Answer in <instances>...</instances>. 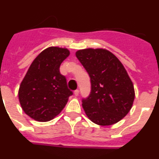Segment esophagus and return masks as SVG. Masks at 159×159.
Here are the masks:
<instances>
[{
	"mask_svg": "<svg viewBox=\"0 0 159 159\" xmlns=\"http://www.w3.org/2000/svg\"><path fill=\"white\" fill-rule=\"evenodd\" d=\"M78 94H79V90H76L75 91H74V95H75V96H78Z\"/></svg>",
	"mask_w": 159,
	"mask_h": 159,
	"instance_id": "obj_1",
	"label": "esophagus"
}]
</instances>
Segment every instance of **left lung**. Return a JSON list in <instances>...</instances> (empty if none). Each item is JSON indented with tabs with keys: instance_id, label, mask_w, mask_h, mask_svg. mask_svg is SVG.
Returning a JSON list of instances; mask_svg holds the SVG:
<instances>
[{
	"instance_id": "1",
	"label": "left lung",
	"mask_w": 159,
	"mask_h": 159,
	"mask_svg": "<svg viewBox=\"0 0 159 159\" xmlns=\"http://www.w3.org/2000/svg\"><path fill=\"white\" fill-rule=\"evenodd\" d=\"M76 57L90 77L91 90L82 107L92 122L114 125L129 112L135 92L126 69L114 54L102 48L78 50Z\"/></svg>"
}]
</instances>
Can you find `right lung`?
Here are the masks:
<instances>
[{
    "label": "right lung",
    "mask_w": 159,
    "mask_h": 159,
    "mask_svg": "<svg viewBox=\"0 0 159 159\" xmlns=\"http://www.w3.org/2000/svg\"><path fill=\"white\" fill-rule=\"evenodd\" d=\"M69 56L67 48L50 47L34 60L18 90L24 112L39 122H47L63 110L73 92L60 73L61 63Z\"/></svg>",
    "instance_id": "1"
}]
</instances>
